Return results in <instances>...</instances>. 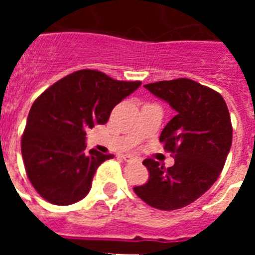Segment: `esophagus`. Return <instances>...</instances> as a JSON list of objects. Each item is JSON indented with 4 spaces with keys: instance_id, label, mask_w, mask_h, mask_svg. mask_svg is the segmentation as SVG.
Returning <instances> with one entry per match:
<instances>
[{
    "instance_id": "obj_1",
    "label": "esophagus",
    "mask_w": 255,
    "mask_h": 255,
    "mask_svg": "<svg viewBox=\"0 0 255 255\" xmlns=\"http://www.w3.org/2000/svg\"><path fill=\"white\" fill-rule=\"evenodd\" d=\"M123 159L125 162H138L139 161L138 158H135V157H132V155H130V154H124Z\"/></svg>"
}]
</instances>
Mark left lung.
Wrapping results in <instances>:
<instances>
[{"label": "left lung", "instance_id": "1", "mask_svg": "<svg viewBox=\"0 0 255 255\" xmlns=\"http://www.w3.org/2000/svg\"><path fill=\"white\" fill-rule=\"evenodd\" d=\"M144 87L176 111L159 136L175 164L164 168L153 158L144 159L149 179L134 191L153 208L173 211L193 203L218 179L233 143L231 119L222 96L191 79Z\"/></svg>", "mask_w": 255, "mask_h": 255}]
</instances>
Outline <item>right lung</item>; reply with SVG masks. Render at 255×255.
<instances>
[{
    "instance_id": "add662e5",
    "label": "right lung",
    "mask_w": 255,
    "mask_h": 255,
    "mask_svg": "<svg viewBox=\"0 0 255 255\" xmlns=\"http://www.w3.org/2000/svg\"><path fill=\"white\" fill-rule=\"evenodd\" d=\"M140 84L85 69L65 76L38 97L28 115L21 154L29 181L40 197L69 206L89 193L98 166L114 154L85 152V130L105 125L115 106Z\"/></svg>"
}]
</instances>
